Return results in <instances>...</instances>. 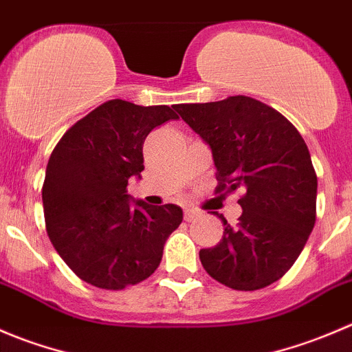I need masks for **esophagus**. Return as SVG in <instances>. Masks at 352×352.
Wrapping results in <instances>:
<instances>
[{
    "label": "esophagus",
    "instance_id": "34e87169",
    "mask_svg": "<svg viewBox=\"0 0 352 352\" xmlns=\"http://www.w3.org/2000/svg\"><path fill=\"white\" fill-rule=\"evenodd\" d=\"M198 217H200V212L193 210V208H186V210H184V221L193 222V221H197Z\"/></svg>",
    "mask_w": 352,
    "mask_h": 352
}]
</instances>
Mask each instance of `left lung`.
I'll list each match as a JSON object with an SVG mask.
<instances>
[{"mask_svg": "<svg viewBox=\"0 0 352 352\" xmlns=\"http://www.w3.org/2000/svg\"><path fill=\"white\" fill-rule=\"evenodd\" d=\"M175 109L210 147L217 191L243 188V214L224 222L214 248L200 250L210 277L238 291L279 280L298 260L316 219V175L308 147L274 107L246 96Z\"/></svg>", "mask_w": 352, "mask_h": 352, "instance_id": "left-lung-1", "label": "left lung"}]
</instances>
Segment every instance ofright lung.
<instances>
[{
	"mask_svg": "<svg viewBox=\"0 0 352 352\" xmlns=\"http://www.w3.org/2000/svg\"><path fill=\"white\" fill-rule=\"evenodd\" d=\"M177 114L169 106L107 100L76 121L51 154L43 186L47 236L66 265L100 289H124L155 272L183 221L175 204L128 195L144 171V142Z\"/></svg>",
	"mask_w": 352,
	"mask_h": 352,
	"instance_id": "add662e5",
	"label": "right lung"
}]
</instances>
